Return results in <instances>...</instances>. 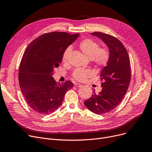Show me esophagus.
I'll return each instance as SVG.
<instances>
[{"mask_svg": "<svg viewBox=\"0 0 152 152\" xmlns=\"http://www.w3.org/2000/svg\"><path fill=\"white\" fill-rule=\"evenodd\" d=\"M75 86H76V87H81L82 85L81 84H79V83H75Z\"/></svg>", "mask_w": 152, "mask_h": 152, "instance_id": "34e87169", "label": "esophagus"}]
</instances>
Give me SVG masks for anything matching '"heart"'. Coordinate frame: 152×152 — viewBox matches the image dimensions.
<instances>
[{"label":"heart","mask_w":152,"mask_h":152,"mask_svg":"<svg viewBox=\"0 0 152 152\" xmlns=\"http://www.w3.org/2000/svg\"><path fill=\"white\" fill-rule=\"evenodd\" d=\"M79 47L87 57L91 59L97 66H105L109 60L110 54L105 48H99V44L91 39H85L80 42ZM70 52V48L68 49L63 55V61H66ZM94 75V71L91 69L77 68L73 73V77L79 81H84L86 79Z\"/></svg>","instance_id":"b5f03b06"}]
</instances>
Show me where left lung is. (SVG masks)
I'll return each instance as SVG.
<instances>
[{"instance_id": "8db88e82", "label": "left lung", "mask_w": 152, "mask_h": 152, "mask_svg": "<svg viewBox=\"0 0 152 152\" xmlns=\"http://www.w3.org/2000/svg\"><path fill=\"white\" fill-rule=\"evenodd\" d=\"M91 35L99 37L108 48L110 57L101 71L102 91L84 101V105L95 114H105L120 103L128 89L131 80V65L126 48L116 37L95 32Z\"/></svg>"}]
</instances>
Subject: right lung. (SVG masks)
<instances>
[{
    "label": "right lung",
    "instance_id": "add662e5",
    "mask_svg": "<svg viewBox=\"0 0 152 152\" xmlns=\"http://www.w3.org/2000/svg\"><path fill=\"white\" fill-rule=\"evenodd\" d=\"M79 34L52 32L35 39L22 57L18 80L30 108L41 115L52 113L61 105L66 92L73 86L69 81L57 83L53 78L63 55Z\"/></svg>",
    "mask_w": 152,
    "mask_h": 152
}]
</instances>
